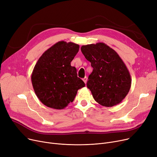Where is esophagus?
Returning a JSON list of instances; mask_svg holds the SVG:
<instances>
[{
	"mask_svg": "<svg viewBox=\"0 0 157 157\" xmlns=\"http://www.w3.org/2000/svg\"><path fill=\"white\" fill-rule=\"evenodd\" d=\"M83 81L84 82H85V84H86V82H87V77H85L83 79Z\"/></svg>",
	"mask_w": 157,
	"mask_h": 157,
	"instance_id": "1",
	"label": "esophagus"
}]
</instances>
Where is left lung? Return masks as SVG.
I'll use <instances>...</instances> for the list:
<instances>
[{
  "label": "left lung",
  "mask_w": 157,
  "mask_h": 157,
  "mask_svg": "<svg viewBox=\"0 0 157 157\" xmlns=\"http://www.w3.org/2000/svg\"><path fill=\"white\" fill-rule=\"evenodd\" d=\"M81 51L93 68L87 87L94 100L108 107L120 103L132 83L129 71L121 57L104 43L83 45Z\"/></svg>",
  "instance_id": "8db88e82"
}]
</instances>
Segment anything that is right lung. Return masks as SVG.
I'll list each match as a JSON object with an SVG mask.
<instances>
[{
	"mask_svg": "<svg viewBox=\"0 0 157 157\" xmlns=\"http://www.w3.org/2000/svg\"><path fill=\"white\" fill-rule=\"evenodd\" d=\"M79 50L72 42L59 41L47 50L36 63L31 75L38 99L48 107L63 109L74 100L85 83L77 77L71 62Z\"/></svg>",
	"mask_w": 157,
	"mask_h": 157,
	"instance_id": "right-lung-1",
	"label": "right lung"
}]
</instances>
